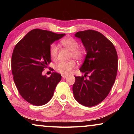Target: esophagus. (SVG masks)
Returning a JSON list of instances; mask_svg holds the SVG:
<instances>
[{"label": "esophagus", "mask_w": 134, "mask_h": 134, "mask_svg": "<svg viewBox=\"0 0 134 134\" xmlns=\"http://www.w3.org/2000/svg\"><path fill=\"white\" fill-rule=\"evenodd\" d=\"M62 77H63V79H65V78H67V76L63 75V76H62Z\"/></svg>", "instance_id": "34e87169"}]
</instances>
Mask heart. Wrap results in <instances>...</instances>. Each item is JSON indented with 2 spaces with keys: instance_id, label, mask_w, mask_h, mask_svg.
<instances>
[{
  "instance_id": "b5f03b06",
  "label": "heart",
  "mask_w": 134,
  "mask_h": 134,
  "mask_svg": "<svg viewBox=\"0 0 134 134\" xmlns=\"http://www.w3.org/2000/svg\"><path fill=\"white\" fill-rule=\"evenodd\" d=\"M61 44L65 48L71 51L70 58H74L77 60H81L85 57L86 52L85 49L79 48V44L77 41L73 38H67L61 41ZM58 47L55 44L51 45L49 48V54L53 60L57 57ZM76 66V63L74 60H71L67 62H60L55 65V69L57 72L63 75H69L71 73L72 70Z\"/></svg>"
}]
</instances>
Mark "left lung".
Returning a JSON list of instances; mask_svg holds the SVG:
<instances>
[{"instance_id":"left-lung-1","label":"left lung","mask_w":134,"mask_h":134,"mask_svg":"<svg viewBox=\"0 0 134 134\" xmlns=\"http://www.w3.org/2000/svg\"><path fill=\"white\" fill-rule=\"evenodd\" d=\"M75 37L80 38L86 54L80 71L90 74L89 79L75 76L72 86L74 98L83 106L98 105L109 93L116 79L118 55L113 44L103 34L94 30L79 31Z\"/></svg>"}]
</instances>
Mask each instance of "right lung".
Listing matches in <instances>:
<instances>
[{
  "instance_id": "obj_1",
  "label": "right lung",
  "mask_w": 134,
  "mask_h": 134,
  "mask_svg": "<svg viewBox=\"0 0 134 134\" xmlns=\"http://www.w3.org/2000/svg\"><path fill=\"white\" fill-rule=\"evenodd\" d=\"M65 35L35 29L29 31L13 49V80L21 96L32 105L41 106L48 103L62 79L61 74L56 72H52L49 77L43 76L42 72L51 62V44Z\"/></svg>"
}]
</instances>
